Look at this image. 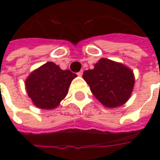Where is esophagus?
<instances>
[{"label":"esophagus","mask_w":160,"mask_h":160,"mask_svg":"<svg viewBox=\"0 0 160 160\" xmlns=\"http://www.w3.org/2000/svg\"><path fill=\"white\" fill-rule=\"evenodd\" d=\"M82 75H83V70L79 71V72L77 73V76H79V77H82Z\"/></svg>","instance_id":"34e87169"}]
</instances>
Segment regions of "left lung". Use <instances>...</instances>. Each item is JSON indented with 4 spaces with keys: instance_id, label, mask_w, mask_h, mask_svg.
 Wrapping results in <instances>:
<instances>
[{
    "instance_id": "8db88e82",
    "label": "left lung",
    "mask_w": 160,
    "mask_h": 160,
    "mask_svg": "<svg viewBox=\"0 0 160 160\" xmlns=\"http://www.w3.org/2000/svg\"><path fill=\"white\" fill-rule=\"evenodd\" d=\"M83 77L92 94L108 108L119 107L126 102L134 84L131 69L107 58H101L93 69L84 71Z\"/></svg>"
}]
</instances>
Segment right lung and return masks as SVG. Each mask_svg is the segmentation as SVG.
<instances>
[{
  "instance_id": "1",
  "label": "right lung",
  "mask_w": 160,
  "mask_h": 160,
  "mask_svg": "<svg viewBox=\"0 0 160 160\" xmlns=\"http://www.w3.org/2000/svg\"><path fill=\"white\" fill-rule=\"evenodd\" d=\"M76 77L70 70H62L53 62H47L28 77L26 89L36 107L52 109L68 94V87Z\"/></svg>"
}]
</instances>
